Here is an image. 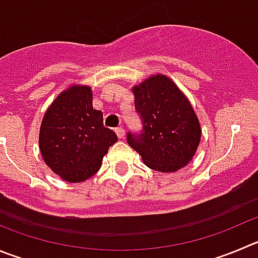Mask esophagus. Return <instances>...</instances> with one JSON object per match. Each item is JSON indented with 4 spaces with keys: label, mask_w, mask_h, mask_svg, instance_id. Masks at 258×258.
<instances>
[{
    "label": "esophagus",
    "mask_w": 258,
    "mask_h": 258,
    "mask_svg": "<svg viewBox=\"0 0 258 258\" xmlns=\"http://www.w3.org/2000/svg\"><path fill=\"white\" fill-rule=\"evenodd\" d=\"M115 134H117V136L119 137V139H123L124 128H122V127H117V128H115Z\"/></svg>",
    "instance_id": "obj_1"
}]
</instances>
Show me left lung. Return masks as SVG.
Listing matches in <instances>:
<instances>
[{"instance_id":"left-lung-1","label":"left lung","mask_w":258,"mask_h":258,"mask_svg":"<svg viewBox=\"0 0 258 258\" xmlns=\"http://www.w3.org/2000/svg\"><path fill=\"white\" fill-rule=\"evenodd\" d=\"M132 90L143 128L127 132L128 145L158 172L172 173L188 164L200 144L201 127L184 94L163 75L151 76Z\"/></svg>"}]
</instances>
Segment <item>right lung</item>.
<instances>
[{
  "label": "right lung",
  "instance_id": "obj_1",
  "mask_svg": "<svg viewBox=\"0 0 258 258\" xmlns=\"http://www.w3.org/2000/svg\"><path fill=\"white\" fill-rule=\"evenodd\" d=\"M117 140L115 132L104 127L103 113L93 108L89 86L62 91L45 112L39 132L45 164L71 183L93 177Z\"/></svg>",
  "mask_w": 258,
  "mask_h": 258
}]
</instances>
